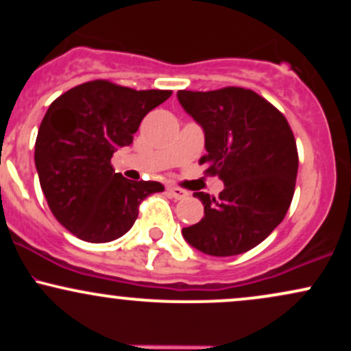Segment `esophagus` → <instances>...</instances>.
Listing matches in <instances>:
<instances>
[{"mask_svg": "<svg viewBox=\"0 0 351 351\" xmlns=\"http://www.w3.org/2000/svg\"><path fill=\"white\" fill-rule=\"evenodd\" d=\"M167 191H168V195H170L171 198H175V199H183L189 195L188 191H184V189H181L178 186H168Z\"/></svg>", "mask_w": 351, "mask_h": 351, "instance_id": "obj_1", "label": "esophagus"}]
</instances>
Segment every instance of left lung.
Instances as JSON below:
<instances>
[{
  "mask_svg": "<svg viewBox=\"0 0 351 351\" xmlns=\"http://www.w3.org/2000/svg\"><path fill=\"white\" fill-rule=\"evenodd\" d=\"M181 107L204 130L199 163L224 183L219 198L195 193L204 206L183 237L208 256L247 252L280 224L292 203L299 155L287 119L254 90H178Z\"/></svg>",
  "mask_w": 351,
  "mask_h": 351,
  "instance_id": "1",
  "label": "left lung"
}]
</instances>
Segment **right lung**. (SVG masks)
<instances>
[{"label": "right lung", "mask_w": 351, "mask_h": 351, "mask_svg": "<svg viewBox=\"0 0 351 351\" xmlns=\"http://www.w3.org/2000/svg\"><path fill=\"white\" fill-rule=\"evenodd\" d=\"M170 95L99 79L64 92L47 108L36 138V170L52 215L79 239H119L134 226L140 203L165 189L158 181L127 180L110 160Z\"/></svg>", "instance_id": "1"}]
</instances>
